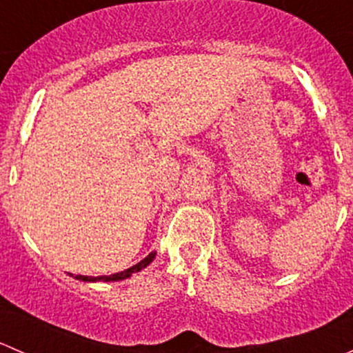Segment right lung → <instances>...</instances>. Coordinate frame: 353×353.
I'll use <instances>...</instances> for the list:
<instances>
[{
    "label": "right lung",
    "instance_id": "right-lung-1",
    "mask_svg": "<svg viewBox=\"0 0 353 353\" xmlns=\"http://www.w3.org/2000/svg\"><path fill=\"white\" fill-rule=\"evenodd\" d=\"M155 256H157V252H155V251H152L150 254H148L147 258L141 259L140 263H137V265H133V266H131V268L124 270V272L114 273V275L87 276V275H73V273H70V275L73 276V279L81 280V282H119V280H126V279H130V276L133 275V273H138V272H141V270H143V268H147V266L150 265L152 261H154Z\"/></svg>",
    "mask_w": 353,
    "mask_h": 353
}]
</instances>
